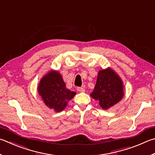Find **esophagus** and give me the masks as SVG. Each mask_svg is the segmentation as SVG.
I'll list each match as a JSON object with an SVG mask.
<instances>
[{
    "label": "esophagus",
    "instance_id": "1",
    "mask_svg": "<svg viewBox=\"0 0 155 155\" xmlns=\"http://www.w3.org/2000/svg\"><path fill=\"white\" fill-rule=\"evenodd\" d=\"M77 90L79 92H84L85 91V89L83 87H77Z\"/></svg>",
    "mask_w": 155,
    "mask_h": 155
}]
</instances>
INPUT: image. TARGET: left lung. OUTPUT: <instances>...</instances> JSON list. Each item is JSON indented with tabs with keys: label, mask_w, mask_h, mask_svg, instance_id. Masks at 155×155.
I'll use <instances>...</instances> for the list:
<instances>
[{
	"label": "left lung",
	"mask_w": 155,
	"mask_h": 155,
	"mask_svg": "<svg viewBox=\"0 0 155 155\" xmlns=\"http://www.w3.org/2000/svg\"><path fill=\"white\" fill-rule=\"evenodd\" d=\"M123 95V83L119 75L110 68L100 70L94 90L90 95L99 101L100 106L108 109L121 100Z\"/></svg>",
	"instance_id": "8db88e82"
}]
</instances>
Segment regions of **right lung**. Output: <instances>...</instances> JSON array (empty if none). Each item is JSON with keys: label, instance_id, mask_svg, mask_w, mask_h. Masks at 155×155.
<instances>
[{"label": "right lung", "instance_id": "obj_1", "mask_svg": "<svg viewBox=\"0 0 155 155\" xmlns=\"http://www.w3.org/2000/svg\"><path fill=\"white\" fill-rule=\"evenodd\" d=\"M38 91L45 105L58 112L62 111L68 101L76 95V92L66 88L61 74L55 70H51L41 78Z\"/></svg>", "mask_w": 155, "mask_h": 155}]
</instances>
